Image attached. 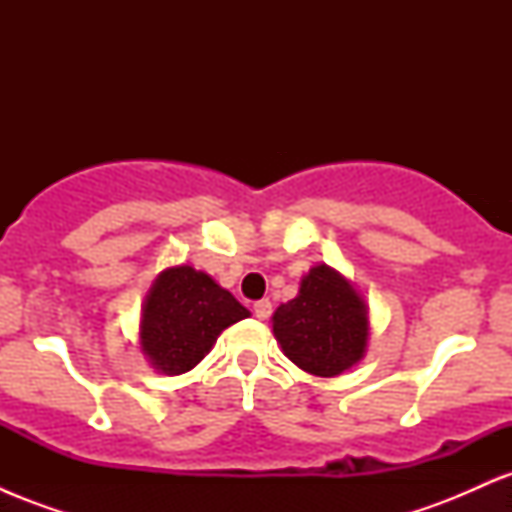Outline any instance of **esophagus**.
I'll return each instance as SVG.
<instances>
[{"label": "esophagus", "mask_w": 512, "mask_h": 512, "mask_svg": "<svg viewBox=\"0 0 512 512\" xmlns=\"http://www.w3.org/2000/svg\"><path fill=\"white\" fill-rule=\"evenodd\" d=\"M252 310H255V315L260 317V320H267V317L272 315V303H269V298H262V301L252 305Z\"/></svg>", "instance_id": "obj_1"}]
</instances>
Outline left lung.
I'll return each instance as SVG.
<instances>
[{
    "instance_id": "obj_1",
    "label": "left lung",
    "mask_w": 512,
    "mask_h": 512,
    "mask_svg": "<svg viewBox=\"0 0 512 512\" xmlns=\"http://www.w3.org/2000/svg\"><path fill=\"white\" fill-rule=\"evenodd\" d=\"M272 332L289 361L317 378L356 366L368 349V303L330 264H315L298 296L272 315Z\"/></svg>"
}]
</instances>
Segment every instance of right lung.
<instances>
[{
    "label": "right lung",
    "mask_w": 512,
    "mask_h": 512,
    "mask_svg": "<svg viewBox=\"0 0 512 512\" xmlns=\"http://www.w3.org/2000/svg\"><path fill=\"white\" fill-rule=\"evenodd\" d=\"M245 317L250 310L207 272L175 264L156 276L142 305L139 349L158 373L182 375L209 354L226 327Z\"/></svg>",
    "instance_id": "obj_1"
}]
</instances>
